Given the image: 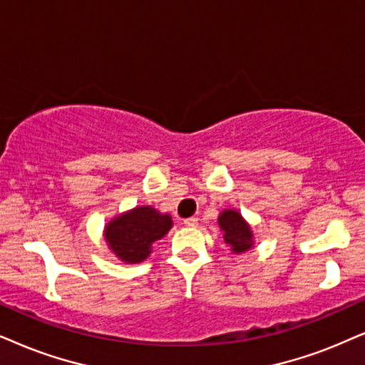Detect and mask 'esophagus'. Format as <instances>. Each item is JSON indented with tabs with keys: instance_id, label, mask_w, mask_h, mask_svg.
Returning <instances> with one entry per match:
<instances>
[{
	"instance_id": "esophagus-1",
	"label": "esophagus",
	"mask_w": 365,
	"mask_h": 365,
	"mask_svg": "<svg viewBox=\"0 0 365 365\" xmlns=\"http://www.w3.org/2000/svg\"><path fill=\"white\" fill-rule=\"evenodd\" d=\"M183 224H185L187 227H197L198 219H197V217H188V219L183 220Z\"/></svg>"
}]
</instances>
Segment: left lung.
Instances as JSON below:
<instances>
[{"label":"left lung","instance_id":"8db88e82","mask_svg":"<svg viewBox=\"0 0 365 365\" xmlns=\"http://www.w3.org/2000/svg\"><path fill=\"white\" fill-rule=\"evenodd\" d=\"M219 225L224 230L225 242L232 246L234 252L249 251L252 246V234L242 215L236 210H224L219 217Z\"/></svg>","mask_w":365,"mask_h":365}]
</instances>
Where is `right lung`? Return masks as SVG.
<instances>
[{"instance_id": "add662e5", "label": "right lung", "mask_w": 365, "mask_h": 365, "mask_svg": "<svg viewBox=\"0 0 365 365\" xmlns=\"http://www.w3.org/2000/svg\"><path fill=\"white\" fill-rule=\"evenodd\" d=\"M170 227L168 214H160L151 207H136L108 224L106 241L123 261L141 262L150 256L151 244L163 237Z\"/></svg>"}]
</instances>
